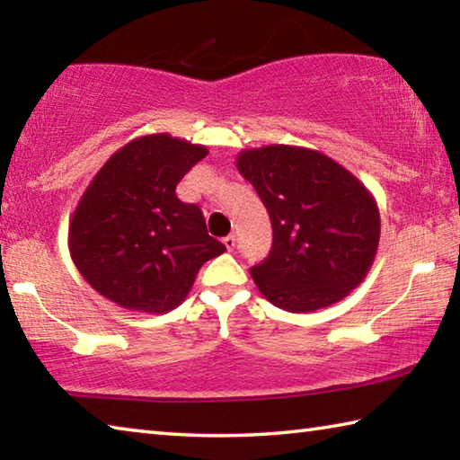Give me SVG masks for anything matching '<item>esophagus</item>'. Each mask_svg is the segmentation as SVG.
<instances>
[{
    "mask_svg": "<svg viewBox=\"0 0 460 460\" xmlns=\"http://www.w3.org/2000/svg\"><path fill=\"white\" fill-rule=\"evenodd\" d=\"M223 243H225V247L229 249V252H233V249H235V235H227V237H223Z\"/></svg>",
    "mask_w": 460,
    "mask_h": 460,
    "instance_id": "esophagus-1",
    "label": "esophagus"
}]
</instances>
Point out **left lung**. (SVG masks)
<instances>
[{
  "instance_id": "8db88e82",
  "label": "left lung",
  "mask_w": 460,
  "mask_h": 460,
  "mask_svg": "<svg viewBox=\"0 0 460 460\" xmlns=\"http://www.w3.org/2000/svg\"><path fill=\"white\" fill-rule=\"evenodd\" d=\"M274 229L270 255L252 276L271 305L313 313L355 290L379 245V208L357 178L316 150L266 146L237 155Z\"/></svg>"
}]
</instances>
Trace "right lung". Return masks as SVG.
Listing matches in <instances>:
<instances>
[{"label": "right lung", "instance_id": "add662e5", "mask_svg": "<svg viewBox=\"0 0 460 460\" xmlns=\"http://www.w3.org/2000/svg\"><path fill=\"white\" fill-rule=\"evenodd\" d=\"M205 146L170 134L137 137L115 152L75 208L68 249L91 288L121 308L168 313L182 305L200 266L225 252L197 205L176 184Z\"/></svg>", "mask_w": 460, "mask_h": 460}]
</instances>
